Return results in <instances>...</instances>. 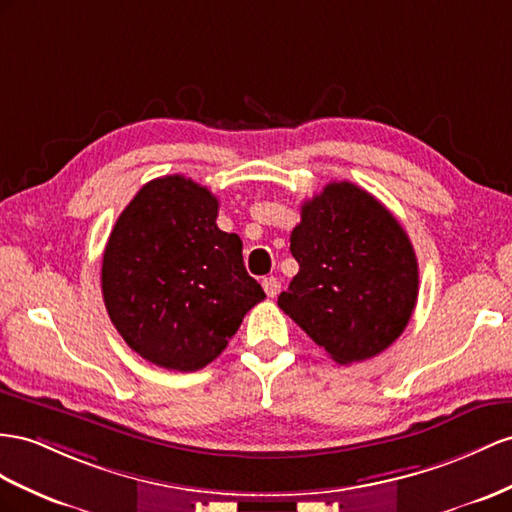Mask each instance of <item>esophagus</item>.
I'll list each match as a JSON object with an SVG mask.
<instances>
[{
  "label": "esophagus",
  "mask_w": 512,
  "mask_h": 512,
  "mask_svg": "<svg viewBox=\"0 0 512 512\" xmlns=\"http://www.w3.org/2000/svg\"><path fill=\"white\" fill-rule=\"evenodd\" d=\"M261 285H264V292H266L270 298H274V296H277V294L281 292V283H279L277 277H266L264 281H261Z\"/></svg>",
  "instance_id": "1"
}]
</instances>
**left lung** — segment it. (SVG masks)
Masks as SVG:
<instances>
[{"label":"left lung","mask_w":512,"mask_h":512,"mask_svg":"<svg viewBox=\"0 0 512 512\" xmlns=\"http://www.w3.org/2000/svg\"><path fill=\"white\" fill-rule=\"evenodd\" d=\"M290 251L298 274L279 307L339 365L372 359L406 329L419 270L389 209L350 181H333L300 207Z\"/></svg>","instance_id":"1"}]
</instances>
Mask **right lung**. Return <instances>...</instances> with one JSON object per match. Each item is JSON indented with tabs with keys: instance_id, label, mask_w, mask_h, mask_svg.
I'll list each match as a JSON object with an SVG mask.
<instances>
[{
	"instance_id": "1",
	"label": "right lung",
	"mask_w": 512,
	"mask_h": 512,
	"mask_svg": "<svg viewBox=\"0 0 512 512\" xmlns=\"http://www.w3.org/2000/svg\"><path fill=\"white\" fill-rule=\"evenodd\" d=\"M218 199L183 175L138 190L110 233L101 290L116 331L160 368L196 372L212 363L257 303L240 235L216 225Z\"/></svg>"
}]
</instances>
